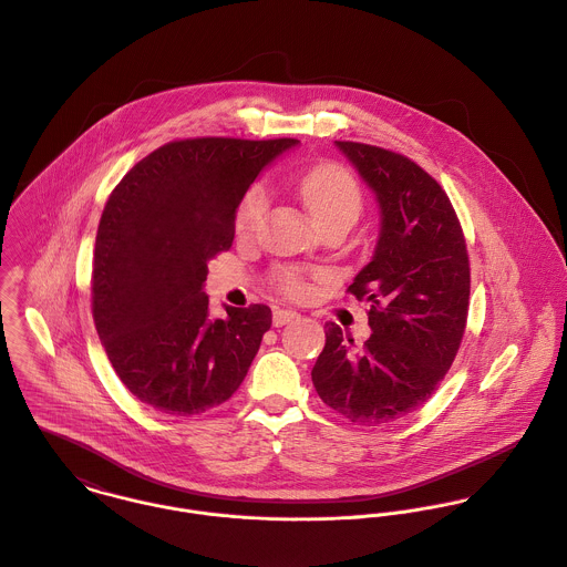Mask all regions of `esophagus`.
I'll return each instance as SVG.
<instances>
[{"label": "esophagus", "instance_id": "1", "mask_svg": "<svg viewBox=\"0 0 567 567\" xmlns=\"http://www.w3.org/2000/svg\"><path fill=\"white\" fill-rule=\"evenodd\" d=\"M295 319H299V315L295 310H286V308H277L275 315H272V326L275 328H281L286 323H292Z\"/></svg>", "mask_w": 567, "mask_h": 567}]
</instances>
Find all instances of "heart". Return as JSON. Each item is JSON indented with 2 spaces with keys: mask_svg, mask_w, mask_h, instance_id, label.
Here are the masks:
<instances>
[{
  "mask_svg": "<svg viewBox=\"0 0 567 567\" xmlns=\"http://www.w3.org/2000/svg\"><path fill=\"white\" fill-rule=\"evenodd\" d=\"M297 189L303 204L308 206V210L319 224H326L337 217H348L354 221L363 206V190L359 181L337 163H321L308 169L299 178ZM264 210H266V193L261 187H252L237 206L235 233L239 237L255 233V228L264 217ZM275 279L288 297H306L310 290L306 275L295 268L277 270Z\"/></svg>",
  "mask_w": 567,
  "mask_h": 567,
  "instance_id": "b5f03b06",
  "label": "heart"
}]
</instances>
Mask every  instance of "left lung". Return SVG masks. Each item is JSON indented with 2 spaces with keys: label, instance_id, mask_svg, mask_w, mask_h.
Listing matches in <instances>:
<instances>
[{
  "label": "left lung",
  "instance_id": "1",
  "mask_svg": "<svg viewBox=\"0 0 567 567\" xmlns=\"http://www.w3.org/2000/svg\"><path fill=\"white\" fill-rule=\"evenodd\" d=\"M337 147L380 206L374 257L348 288L370 303L372 337L354 350V339L328 323L312 382L343 417L378 426L422 406L455 361L468 317V252L449 195L422 167L374 145Z\"/></svg>",
  "mask_w": 567,
  "mask_h": 567
}]
</instances>
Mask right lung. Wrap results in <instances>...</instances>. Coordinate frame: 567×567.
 <instances>
[{"instance_id": "right-lung-1", "label": "right lung", "mask_w": 567, "mask_h": 567, "mask_svg": "<svg viewBox=\"0 0 567 567\" xmlns=\"http://www.w3.org/2000/svg\"><path fill=\"white\" fill-rule=\"evenodd\" d=\"M295 138H187L136 163L96 233L92 315L107 359L145 404L172 415L226 402L270 330L264 303L208 317L206 261L230 248L235 213Z\"/></svg>"}]
</instances>
